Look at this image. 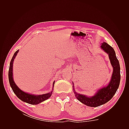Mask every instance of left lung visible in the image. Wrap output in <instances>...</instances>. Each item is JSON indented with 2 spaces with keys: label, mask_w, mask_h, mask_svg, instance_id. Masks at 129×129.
I'll return each mask as SVG.
<instances>
[{
  "label": "left lung",
  "mask_w": 129,
  "mask_h": 129,
  "mask_svg": "<svg viewBox=\"0 0 129 129\" xmlns=\"http://www.w3.org/2000/svg\"><path fill=\"white\" fill-rule=\"evenodd\" d=\"M101 47L108 54L111 64L114 68L111 79L109 84L106 87L99 90L95 95L90 97L77 93L73 89L75 96L77 99L81 103L91 107L100 106L110 101L117 90L120 83V66L114 48L107 43L104 42L102 43Z\"/></svg>",
  "instance_id": "left-lung-1"
}]
</instances>
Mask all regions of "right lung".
Listing matches in <instances>:
<instances>
[{"mask_svg":"<svg viewBox=\"0 0 129 129\" xmlns=\"http://www.w3.org/2000/svg\"><path fill=\"white\" fill-rule=\"evenodd\" d=\"M18 52H19V50H17V51L15 52L10 62L9 71V79L10 84L11 85L12 89L14 93L16 95V96L18 97V98L20 100H21V101H24V102H26L28 104H33V105L39 104L40 103L43 102V101H44L46 100H47L48 98H49V97L52 95V91L49 93H46V94L35 95L29 94L28 93L25 92L21 90L17 87V85L15 84L13 79V63L14 59L15 58V56H16ZM54 83H55V82H53V87L54 85Z\"/></svg>","mask_w":129,"mask_h":129,"instance_id":"obj_1","label":"right lung"}]
</instances>
